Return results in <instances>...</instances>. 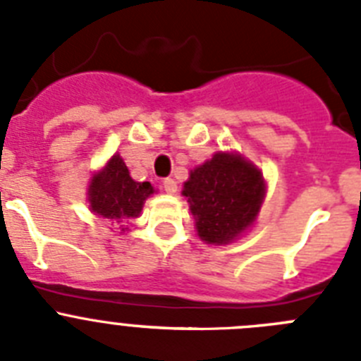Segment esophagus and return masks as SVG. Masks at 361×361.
Instances as JSON below:
<instances>
[{"mask_svg": "<svg viewBox=\"0 0 361 361\" xmlns=\"http://www.w3.org/2000/svg\"><path fill=\"white\" fill-rule=\"evenodd\" d=\"M162 188H164V191L166 193H171V195H173L175 191H177V183H175L173 178H164V180H162Z\"/></svg>", "mask_w": 361, "mask_h": 361, "instance_id": "obj_1", "label": "esophagus"}]
</instances>
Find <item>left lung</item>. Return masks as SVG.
<instances>
[{
    "mask_svg": "<svg viewBox=\"0 0 361 361\" xmlns=\"http://www.w3.org/2000/svg\"><path fill=\"white\" fill-rule=\"evenodd\" d=\"M260 170L233 153H216L190 173L183 195L208 244H228L255 222L264 199Z\"/></svg>",
    "mask_w": 361,
    "mask_h": 361,
    "instance_id": "left-lung-1",
    "label": "left lung"
}]
</instances>
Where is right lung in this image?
Segmentation results:
<instances>
[{
  "label": "right lung",
  "instance_id": "add662e5",
  "mask_svg": "<svg viewBox=\"0 0 361 361\" xmlns=\"http://www.w3.org/2000/svg\"><path fill=\"white\" fill-rule=\"evenodd\" d=\"M152 193V184L135 183L123 159L114 155L106 168L92 178L88 200L95 215L123 222L139 216L142 204Z\"/></svg>",
  "mask_w": 361,
  "mask_h": 361
}]
</instances>
